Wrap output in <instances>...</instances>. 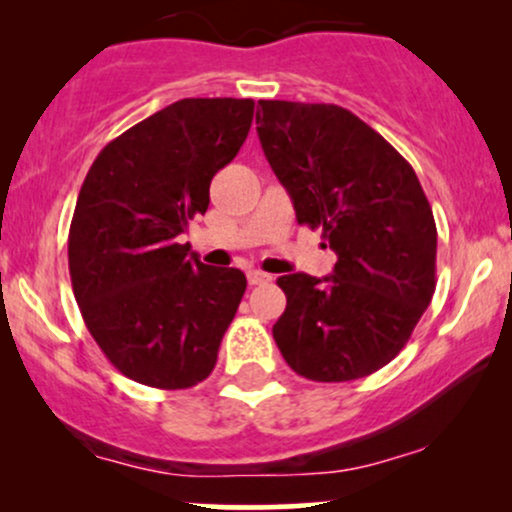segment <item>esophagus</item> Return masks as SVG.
I'll return each instance as SVG.
<instances>
[{
    "instance_id": "esophagus-1",
    "label": "esophagus",
    "mask_w": 512,
    "mask_h": 512,
    "mask_svg": "<svg viewBox=\"0 0 512 512\" xmlns=\"http://www.w3.org/2000/svg\"><path fill=\"white\" fill-rule=\"evenodd\" d=\"M248 281L250 286H257V284H267V281H272V276L260 272V269H250L248 272Z\"/></svg>"
}]
</instances>
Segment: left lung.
Instances as JSON below:
<instances>
[{
    "instance_id": "obj_1",
    "label": "left lung",
    "mask_w": 512,
    "mask_h": 512,
    "mask_svg": "<svg viewBox=\"0 0 512 512\" xmlns=\"http://www.w3.org/2000/svg\"><path fill=\"white\" fill-rule=\"evenodd\" d=\"M257 134L298 223L337 252L332 276H279L272 327L315 383L366 378L395 358L436 291L438 231L414 168L373 127L330 103L260 101Z\"/></svg>"
}]
</instances>
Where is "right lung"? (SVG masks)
Instances as JSON below:
<instances>
[{
  "label": "right lung",
  "mask_w": 512,
  "mask_h": 512,
  "mask_svg": "<svg viewBox=\"0 0 512 512\" xmlns=\"http://www.w3.org/2000/svg\"><path fill=\"white\" fill-rule=\"evenodd\" d=\"M250 98H182L103 146L69 226V276L81 315L134 383L185 390L216 366L245 274L207 267L178 243L209 207L211 178L248 137Z\"/></svg>",
  "instance_id": "add662e5"
}]
</instances>
